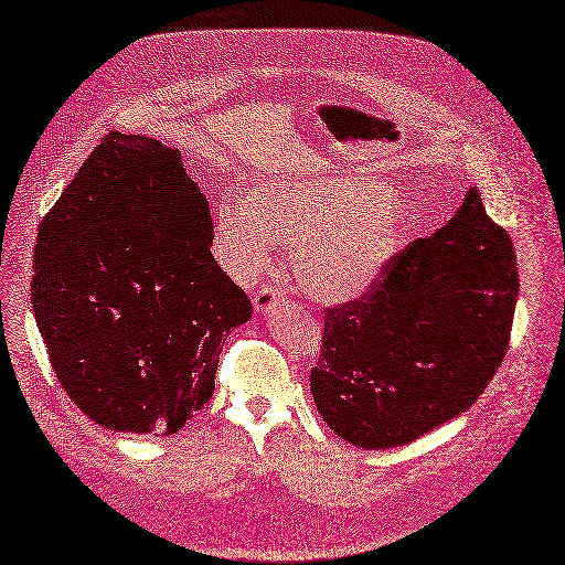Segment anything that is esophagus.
Returning a JSON list of instances; mask_svg holds the SVG:
<instances>
[{"label":"esophagus","instance_id":"34e87169","mask_svg":"<svg viewBox=\"0 0 565 565\" xmlns=\"http://www.w3.org/2000/svg\"><path fill=\"white\" fill-rule=\"evenodd\" d=\"M285 299V294L280 287H274V285H262L255 294L253 299V306L257 312H268L276 303H280Z\"/></svg>","mask_w":565,"mask_h":565}]
</instances>
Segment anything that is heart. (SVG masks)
Listing matches in <instances>:
<instances>
[{
  "instance_id": "1",
  "label": "heart",
  "mask_w": 565,
  "mask_h": 565,
  "mask_svg": "<svg viewBox=\"0 0 565 565\" xmlns=\"http://www.w3.org/2000/svg\"><path fill=\"white\" fill-rule=\"evenodd\" d=\"M397 213L386 188L352 177L268 179L246 204L227 202L213 218V246L236 278H250L271 241L291 244L297 280L312 297L342 301L367 289L397 244Z\"/></svg>"
}]
</instances>
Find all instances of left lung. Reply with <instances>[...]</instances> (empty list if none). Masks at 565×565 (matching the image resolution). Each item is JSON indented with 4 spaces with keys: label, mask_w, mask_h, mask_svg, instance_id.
I'll return each mask as SVG.
<instances>
[{
    "label": "left lung",
    "mask_w": 565,
    "mask_h": 565,
    "mask_svg": "<svg viewBox=\"0 0 565 565\" xmlns=\"http://www.w3.org/2000/svg\"><path fill=\"white\" fill-rule=\"evenodd\" d=\"M518 291L513 241L469 188L441 230L395 253L359 299L327 308L310 372L321 418L377 450L460 416L505 356Z\"/></svg>",
    "instance_id": "left-lung-1"
}]
</instances>
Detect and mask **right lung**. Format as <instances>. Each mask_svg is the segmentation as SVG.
Segmentation results:
<instances>
[{
	"label": "right lung",
	"mask_w": 565,
	"mask_h": 565,
	"mask_svg": "<svg viewBox=\"0 0 565 565\" xmlns=\"http://www.w3.org/2000/svg\"><path fill=\"white\" fill-rule=\"evenodd\" d=\"M181 151L107 132L39 225L32 308L73 405L117 433L168 437L216 388L225 338L253 315L211 255Z\"/></svg>",
	"instance_id": "1"
}]
</instances>
